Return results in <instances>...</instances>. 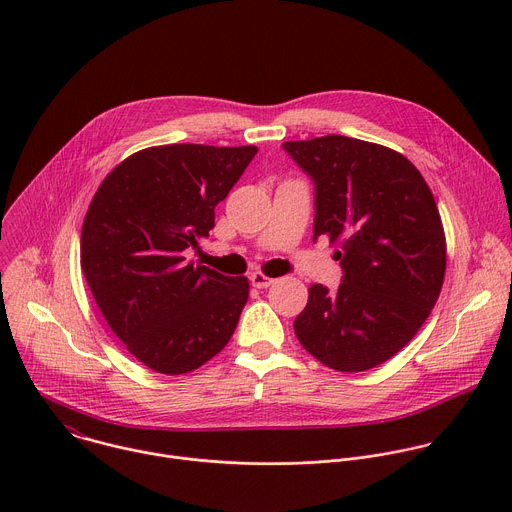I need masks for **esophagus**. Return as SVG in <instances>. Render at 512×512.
I'll list each match as a JSON object with an SVG mask.
<instances>
[{
  "instance_id": "esophagus-1",
  "label": "esophagus",
  "mask_w": 512,
  "mask_h": 512,
  "mask_svg": "<svg viewBox=\"0 0 512 512\" xmlns=\"http://www.w3.org/2000/svg\"><path fill=\"white\" fill-rule=\"evenodd\" d=\"M273 281H275V279H271V277L263 275L261 271H255V273H251V285H253V287H257V289H265V287L273 285Z\"/></svg>"
}]
</instances>
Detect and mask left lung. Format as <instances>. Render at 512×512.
Returning <instances> with one entry per match:
<instances>
[{
    "instance_id": "left-lung-1",
    "label": "left lung",
    "mask_w": 512,
    "mask_h": 512,
    "mask_svg": "<svg viewBox=\"0 0 512 512\" xmlns=\"http://www.w3.org/2000/svg\"><path fill=\"white\" fill-rule=\"evenodd\" d=\"M312 178L314 241L338 243L342 283L310 287L294 330L326 367L360 373L395 356L427 320L446 275V235L433 194L401 154L346 135L285 141Z\"/></svg>"
}]
</instances>
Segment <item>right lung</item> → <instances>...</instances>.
<instances>
[{"mask_svg": "<svg viewBox=\"0 0 512 512\" xmlns=\"http://www.w3.org/2000/svg\"><path fill=\"white\" fill-rule=\"evenodd\" d=\"M255 145L172 143L123 160L99 186L81 235L91 294L127 350L162 375L190 373L231 340L249 279L186 261L214 227Z\"/></svg>", "mask_w": 512, "mask_h": 512, "instance_id": "obj_1", "label": "right lung"}]
</instances>
